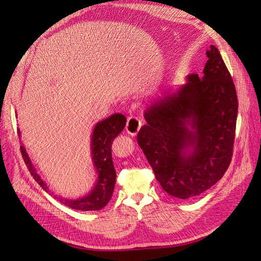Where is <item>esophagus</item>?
<instances>
[{
    "mask_svg": "<svg viewBox=\"0 0 261 261\" xmlns=\"http://www.w3.org/2000/svg\"><path fill=\"white\" fill-rule=\"evenodd\" d=\"M141 125H142V122L138 118H136V117L128 118L127 124H126L127 134H129L130 136H136L138 132L140 130Z\"/></svg>",
    "mask_w": 261,
    "mask_h": 261,
    "instance_id": "esophagus-1",
    "label": "esophagus"
}]
</instances>
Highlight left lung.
I'll return each instance as SVG.
<instances>
[{"label":"left lung","instance_id":"1","mask_svg":"<svg viewBox=\"0 0 261 261\" xmlns=\"http://www.w3.org/2000/svg\"><path fill=\"white\" fill-rule=\"evenodd\" d=\"M199 77L154 99L137 135L163 190L189 199L220 181L231 161L238 114L234 83L220 51L210 46Z\"/></svg>","mask_w":261,"mask_h":261}]
</instances>
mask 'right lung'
Segmentation results:
<instances>
[{
	"label": "right lung",
	"instance_id": "right-lung-1",
	"mask_svg": "<svg viewBox=\"0 0 261 261\" xmlns=\"http://www.w3.org/2000/svg\"><path fill=\"white\" fill-rule=\"evenodd\" d=\"M125 124H126V118L121 113H113L107 119L101 120L95 124L94 128L92 130L90 148L93 167H94L96 171L97 178L92 190L86 196L79 197L77 199H68V198L61 197L51 193L47 183L41 179L35 165L31 161L25 147L22 143L20 149H21V153L28 166V169L32 174L34 180L45 192L51 194L55 199H58L61 203L74 210L98 211L109 202L113 194L117 173L116 170H114L112 162L111 147L114 138L123 130ZM18 136L21 139V132H20L19 128Z\"/></svg>",
	"mask_w": 261,
	"mask_h": 261
}]
</instances>
